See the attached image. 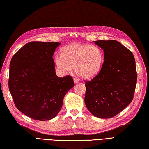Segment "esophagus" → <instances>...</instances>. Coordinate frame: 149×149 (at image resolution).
Wrapping results in <instances>:
<instances>
[{"mask_svg":"<svg viewBox=\"0 0 149 149\" xmlns=\"http://www.w3.org/2000/svg\"><path fill=\"white\" fill-rule=\"evenodd\" d=\"M74 82L75 83V84H77V83H79V82H80V81H79V79H74Z\"/></svg>","mask_w":149,"mask_h":149,"instance_id":"esophagus-1","label":"esophagus"}]
</instances>
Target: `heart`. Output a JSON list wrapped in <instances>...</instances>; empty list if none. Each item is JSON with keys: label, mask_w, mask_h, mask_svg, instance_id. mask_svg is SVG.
I'll return each mask as SVG.
<instances>
[{"label": "heart", "mask_w": 149, "mask_h": 149, "mask_svg": "<svg viewBox=\"0 0 149 149\" xmlns=\"http://www.w3.org/2000/svg\"><path fill=\"white\" fill-rule=\"evenodd\" d=\"M104 61L102 49L91 44L73 42L63 46L61 56L54 58L56 67L64 74L71 73L74 67L75 72L84 79L94 77L101 70Z\"/></svg>", "instance_id": "heart-1"}]
</instances>
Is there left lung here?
<instances>
[{
	"mask_svg": "<svg viewBox=\"0 0 149 149\" xmlns=\"http://www.w3.org/2000/svg\"><path fill=\"white\" fill-rule=\"evenodd\" d=\"M104 53V62L99 74L85 82L86 107L101 119L116 116L131 102L137 74L132 52L118 41L96 40Z\"/></svg>",
	"mask_w": 149,
	"mask_h": 149,
	"instance_id": "1",
	"label": "left lung"
}]
</instances>
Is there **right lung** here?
<instances>
[{"mask_svg":"<svg viewBox=\"0 0 149 149\" xmlns=\"http://www.w3.org/2000/svg\"><path fill=\"white\" fill-rule=\"evenodd\" d=\"M59 42H30L10 62L9 89L20 112L45 121L57 116L65 95L74 87L70 75L59 77L53 56Z\"/></svg>","mask_w":149,"mask_h":149,"instance_id":"add662e5","label":"right lung"}]
</instances>
